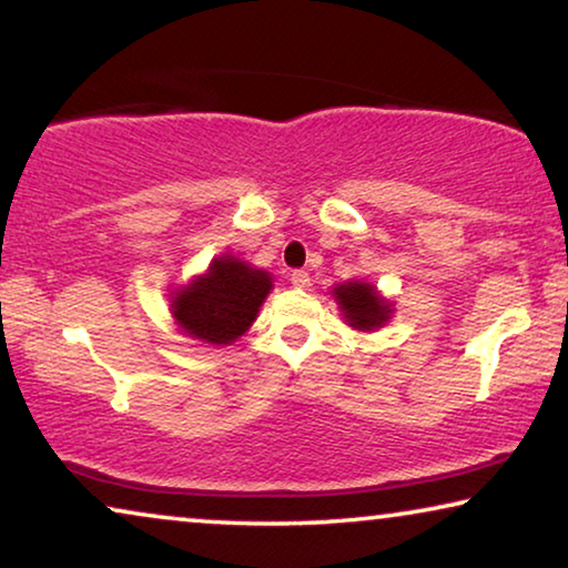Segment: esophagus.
Instances as JSON below:
<instances>
[{"label": "esophagus", "mask_w": 568, "mask_h": 568, "mask_svg": "<svg viewBox=\"0 0 568 568\" xmlns=\"http://www.w3.org/2000/svg\"><path fill=\"white\" fill-rule=\"evenodd\" d=\"M291 283H293V287H308L311 285V275L306 273V270H295V273L291 275Z\"/></svg>", "instance_id": "esophagus-1"}]
</instances>
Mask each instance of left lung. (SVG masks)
<instances>
[{"mask_svg":"<svg viewBox=\"0 0 568 568\" xmlns=\"http://www.w3.org/2000/svg\"><path fill=\"white\" fill-rule=\"evenodd\" d=\"M332 298L342 311L346 326L365 334L383 328L395 313V303L365 281H346L342 285H334Z\"/></svg>","mask_w":568,"mask_h":568,"instance_id":"1","label":"left lung"}]
</instances>
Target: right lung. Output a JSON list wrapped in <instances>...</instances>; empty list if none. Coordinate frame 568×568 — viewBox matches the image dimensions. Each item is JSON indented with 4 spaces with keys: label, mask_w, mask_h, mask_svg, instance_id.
<instances>
[{
    "label": "right lung",
    "mask_w": 568,
    "mask_h": 568,
    "mask_svg": "<svg viewBox=\"0 0 568 568\" xmlns=\"http://www.w3.org/2000/svg\"><path fill=\"white\" fill-rule=\"evenodd\" d=\"M273 291V275L234 255H219L201 275L168 295L178 332L211 346H230L255 324Z\"/></svg>",
    "instance_id": "add662e5"
}]
</instances>
